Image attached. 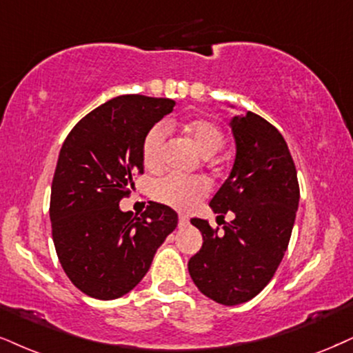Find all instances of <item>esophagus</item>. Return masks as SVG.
<instances>
[{
	"mask_svg": "<svg viewBox=\"0 0 353 353\" xmlns=\"http://www.w3.org/2000/svg\"><path fill=\"white\" fill-rule=\"evenodd\" d=\"M188 223H190V217H188V216H186V214H180V216H178V224H180V225H186Z\"/></svg>",
	"mask_w": 353,
	"mask_h": 353,
	"instance_id": "1",
	"label": "esophagus"
}]
</instances>
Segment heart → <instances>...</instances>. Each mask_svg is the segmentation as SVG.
<instances>
[{
    "instance_id": "b5f03b06",
    "label": "heart",
    "mask_w": 353,
    "mask_h": 353,
    "mask_svg": "<svg viewBox=\"0 0 353 353\" xmlns=\"http://www.w3.org/2000/svg\"><path fill=\"white\" fill-rule=\"evenodd\" d=\"M170 124H155L149 129L142 142V160L147 168L155 170L160 167L163 159L165 142ZM183 129L188 136L196 142L198 149L204 155L212 157L223 150L225 137L219 125L206 117H193L183 123ZM211 186L201 176H178L168 175L155 181L152 194L157 201L175 208V210L188 211L208 196Z\"/></svg>"
}]
</instances>
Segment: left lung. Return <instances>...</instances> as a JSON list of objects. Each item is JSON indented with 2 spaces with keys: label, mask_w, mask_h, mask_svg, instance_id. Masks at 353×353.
<instances>
[{
  "label": "left lung",
  "mask_w": 353,
  "mask_h": 353,
  "mask_svg": "<svg viewBox=\"0 0 353 353\" xmlns=\"http://www.w3.org/2000/svg\"><path fill=\"white\" fill-rule=\"evenodd\" d=\"M236 160L210 206L234 221L217 232L193 217L203 247L188 262L191 280L204 296L224 306L245 303L275 275L288 249L299 203L296 167L275 125L255 112L230 119Z\"/></svg>",
  "instance_id": "obj_1"
}]
</instances>
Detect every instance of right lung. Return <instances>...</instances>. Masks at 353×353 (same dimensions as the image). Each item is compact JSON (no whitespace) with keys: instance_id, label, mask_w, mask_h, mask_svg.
<instances>
[{"instance_id":"1","label":"right lung","mask_w":353,"mask_h":353,"mask_svg":"<svg viewBox=\"0 0 353 353\" xmlns=\"http://www.w3.org/2000/svg\"><path fill=\"white\" fill-rule=\"evenodd\" d=\"M175 101L142 94L110 99L70 130L52 180V239L63 272L91 298L116 299L149 272L178 214L150 201L141 216L119 210L143 173L145 134Z\"/></svg>"}]
</instances>
